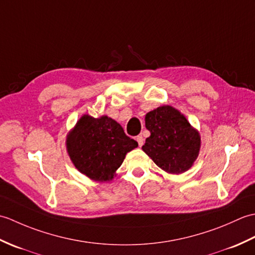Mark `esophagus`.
<instances>
[{
  "label": "esophagus",
  "mask_w": 255,
  "mask_h": 255,
  "mask_svg": "<svg viewBox=\"0 0 255 255\" xmlns=\"http://www.w3.org/2000/svg\"><path fill=\"white\" fill-rule=\"evenodd\" d=\"M136 140H137V142H138V144H139V147H141V145L143 144V137H142V136H138V137L136 138Z\"/></svg>",
  "instance_id": "obj_1"
}]
</instances>
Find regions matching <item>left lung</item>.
Here are the masks:
<instances>
[{
	"label": "left lung",
	"instance_id": "obj_1",
	"mask_svg": "<svg viewBox=\"0 0 255 255\" xmlns=\"http://www.w3.org/2000/svg\"><path fill=\"white\" fill-rule=\"evenodd\" d=\"M150 137L142 150L160 169L181 174L191 169L200 149V136L185 116L174 107L164 105L145 115Z\"/></svg>",
	"mask_w": 255,
	"mask_h": 255
}]
</instances>
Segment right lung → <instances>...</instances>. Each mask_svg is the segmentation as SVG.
Returning a JSON list of instances; mask_svg holds the SVG:
<instances>
[{"label": "right lung", "instance_id": "1", "mask_svg": "<svg viewBox=\"0 0 255 255\" xmlns=\"http://www.w3.org/2000/svg\"><path fill=\"white\" fill-rule=\"evenodd\" d=\"M138 147L111 117L83 115L67 136V150L74 166L93 181L113 180L125 156Z\"/></svg>", "mask_w": 255, "mask_h": 255}]
</instances>
